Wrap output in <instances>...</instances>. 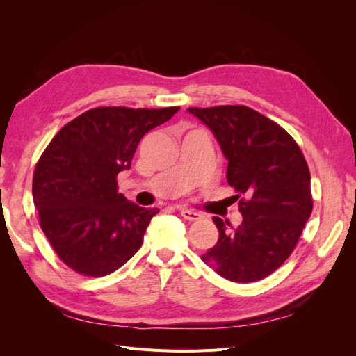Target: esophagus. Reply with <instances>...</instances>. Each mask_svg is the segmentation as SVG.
I'll list each match as a JSON object with an SVG mask.
<instances>
[{"label": "esophagus", "instance_id": "1", "mask_svg": "<svg viewBox=\"0 0 356 356\" xmlns=\"http://www.w3.org/2000/svg\"><path fill=\"white\" fill-rule=\"evenodd\" d=\"M179 213H181V217L182 218H186V220H188V221H196L200 215L197 213V212H195V211H191V209H179Z\"/></svg>", "mask_w": 356, "mask_h": 356}]
</instances>
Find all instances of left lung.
<instances>
[{
  "mask_svg": "<svg viewBox=\"0 0 356 356\" xmlns=\"http://www.w3.org/2000/svg\"><path fill=\"white\" fill-rule=\"evenodd\" d=\"M187 111L209 127L229 161L227 182L248 197L236 229L212 218L218 242L202 261L232 282L260 281L285 263L314 208L305 156L281 126L248 106Z\"/></svg>",
  "mask_w": 356,
  "mask_h": 356,
  "instance_id": "obj_1",
  "label": "left lung"
}]
</instances>
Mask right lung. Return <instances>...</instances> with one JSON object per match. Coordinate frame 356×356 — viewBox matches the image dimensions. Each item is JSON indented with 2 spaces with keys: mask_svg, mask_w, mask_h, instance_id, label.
<instances>
[{
  "mask_svg": "<svg viewBox=\"0 0 356 356\" xmlns=\"http://www.w3.org/2000/svg\"><path fill=\"white\" fill-rule=\"evenodd\" d=\"M178 106H101L51 139L34 170L32 197L41 229L60 260L86 276H105L136 254L157 208H141L117 188L141 138Z\"/></svg>",
  "mask_w": 356,
  "mask_h": 356,
  "instance_id": "add662e5",
  "label": "right lung"
}]
</instances>
